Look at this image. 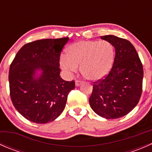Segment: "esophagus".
Instances as JSON below:
<instances>
[{
	"label": "esophagus",
	"instance_id": "esophagus-1",
	"mask_svg": "<svg viewBox=\"0 0 152 152\" xmlns=\"http://www.w3.org/2000/svg\"><path fill=\"white\" fill-rule=\"evenodd\" d=\"M75 83H76V86H79L81 85V84L82 83V81H80V80H76Z\"/></svg>",
	"mask_w": 152,
	"mask_h": 152
}]
</instances>
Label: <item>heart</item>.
Listing matches in <instances>:
<instances>
[{"label":"heart","mask_w":152,"mask_h":152,"mask_svg":"<svg viewBox=\"0 0 152 152\" xmlns=\"http://www.w3.org/2000/svg\"><path fill=\"white\" fill-rule=\"evenodd\" d=\"M115 55V48L109 41H79L67 48V55L60 56V65L68 73H76L80 66L85 78L96 81L110 71Z\"/></svg>","instance_id":"b5f03b06"}]
</instances>
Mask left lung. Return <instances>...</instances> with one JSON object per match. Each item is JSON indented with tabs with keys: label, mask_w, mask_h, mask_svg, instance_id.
<instances>
[{
	"label": "left lung",
	"mask_w": 152,
	"mask_h": 152,
	"mask_svg": "<svg viewBox=\"0 0 152 152\" xmlns=\"http://www.w3.org/2000/svg\"><path fill=\"white\" fill-rule=\"evenodd\" d=\"M101 38L113 44L115 56L109 73L93 82L89 102L101 117L119 118L129 113L140 101L143 68L138 53L129 41L113 35Z\"/></svg>",
	"instance_id": "1"
}]
</instances>
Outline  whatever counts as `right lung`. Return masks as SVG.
<instances>
[{"label": "right lung", "mask_w": 152, "mask_h": 152, "mask_svg": "<svg viewBox=\"0 0 152 152\" xmlns=\"http://www.w3.org/2000/svg\"><path fill=\"white\" fill-rule=\"evenodd\" d=\"M68 37L44 39L26 44L11 63L9 72L10 97L14 107L25 118L47 124L59 117L67 96L75 88L74 80L59 76V59ZM37 69L42 70L34 79Z\"/></svg>", "instance_id": "add662e5"}]
</instances>
